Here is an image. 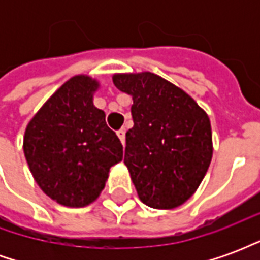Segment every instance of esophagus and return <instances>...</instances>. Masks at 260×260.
Segmentation results:
<instances>
[{"label": "esophagus", "instance_id": "esophagus-1", "mask_svg": "<svg viewBox=\"0 0 260 260\" xmlns=\"http://www.w3.org/2000/svg\"><path fill=\"white\" fill-rule=\"evenodd\" d=\"M117 135H118L121 143L124 145V143H125V129H118V131H117Z\"/></svg>", "mask_w": 260, "mask_h": 260}]
</instances>
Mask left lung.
Segmentation results:
<instances>
[{
  "mask_svg": "<svg viewBox=\"0 0 260 260\" xmlns=\"http://www.w3.org/2000/svg\"><path fill=\"white\" fill-rule=\"evenodd\" d=\"M113 80L134 100L124 163L139 199L154 209L180 206L212 160L207 114L185 91L150 72L115 75Z\"/></svg>",
  "mask_w": 260,
  "mask_h": 260,
  "instance_id": "1",
  "label": "left lung"
}]
</instances>
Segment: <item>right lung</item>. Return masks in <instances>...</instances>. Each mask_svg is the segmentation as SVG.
Returning a JSON list of instances; mask_svg holds the SVG:
<instances>
[{"mask_svg": "<svg viewBox=\"0 0 260 260\" xmlns=\"http://www.w3.org/2000/svg\"><path fill=\"white\" fill-rule=\"evenodd\" d=\"M97 82L75 76L50 97L25 132L23 152L37 185L51 199L83 207L104 188L122 145L93 106Z\"/></svg>", "mask_w": 260, "mask_h": 260, "instance_id": "add662e5", "label": "right lung"}]
</instances>
